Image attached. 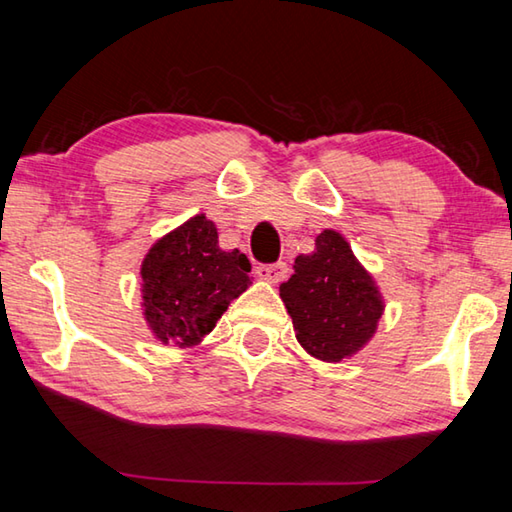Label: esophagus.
<instances>
[{"label": "esophagus", "mask_w": 512, "mask_h": 512, "mask_svg": "<svg viewBox=\"0 0 512 512\" xmlns=\"http://www.w3.org/2000/svg\"><path fill=\"white\" fill-rule=\"evenodd\" d=\"M287 273H289V266L284 264V262H275V264H259V266H257V275L262 277V280H266V282H273V284L282 282L284 277H287Z\"/></svg>", "instance_id": "esophagus-1"}]
</instances>
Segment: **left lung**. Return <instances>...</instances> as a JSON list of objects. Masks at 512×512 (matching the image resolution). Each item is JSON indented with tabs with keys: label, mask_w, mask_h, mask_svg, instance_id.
<instances>
[{
	"label": "left lung",
	"mask_w": 512,
	"mask_h": 512,
	"mask_svg": "<svg viewBox=\"0 0 512 512\" xmlns=\"http://www.w3.org/2000/svg\"><path fill=\"white\" fill-rule=\"evenodd\" d=\"M280 284L296 339L311 357L339 363L357 354L384 314L379 287L336 230H323L309 255H298Z\"/></svg>",
	"instance_id": "1"
}]
</instances>
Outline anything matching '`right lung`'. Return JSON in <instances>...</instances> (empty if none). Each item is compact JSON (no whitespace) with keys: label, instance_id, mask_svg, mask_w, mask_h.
Listing matches in <instances>:
<instances>
[{"label":"right lung","instance_id":"1","mask_svg":"<svg viewBox=\"0 0 512 512\" xmlns=\"http://www.w3.org/2000/svg\"><path fill=\"white\" fill-rule=\"evenodd\" d=\"M250 262L239 250L219 248V232L205 214L155 241L142 262V314L153 336L192 348L250 280Z\"/></svg>","mask_w":512,"mask_h":512}]
</instances>
